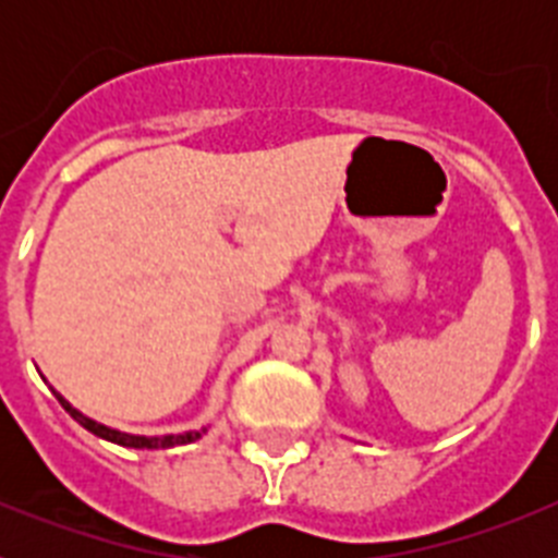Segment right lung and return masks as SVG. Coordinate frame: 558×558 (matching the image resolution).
Here are the masks:
<instances>
[{
    "label": "right lung",
    "instance_id": "1",
    "mask_svg": "<svg viewBox=\"0 0 558 558\" xmlns=\"http://www.w3.org/2000/svg\"><path fill=\"white\" fill-rule=\"evenodd\" d=\"M52 393H56L58 402L66 408L69 416L75 418V422H81L88 433H95V436L106 438V441H113V445H120V447H133V450H170V447L198 441V438L206 433V427H201V430H186V433H167V436H136V433H122V430H117V427L102 425V422H97V418H92V416H86L83 411H77V408L72 405L66 397H61L56 388H52Z\"/></svg>",
    "mask_w": 558,
    "mask_h": 558
}]
</instances>
